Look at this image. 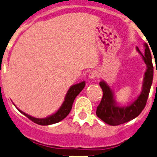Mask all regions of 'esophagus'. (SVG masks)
I'll return each mask as SVG.
<instances>
[{
  "instance_id": "esophagus-1",
  "label": "esophagus",
  "mask_w": 157,
  "mask_h": 157,
  "mask_svg": "<svg viewBox=\"0 0 157 157\" xmlns=\"http://www.w3.org/2000/svg\"><path fill=\"white\" fill-rule=\"evenodd\" d=\"M96 76H97V72H96V71H91V72H90V74H89V78H90V80H93V79L96 78Z\"/></svg>"
}]
</instances>
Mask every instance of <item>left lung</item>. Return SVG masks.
Returning a JSON list of instances; mask_svg holds the SVG:
<instances>
[{"label":"left lung","mask_w":157,"mask_h":157,"mask_svg":"<svg viewBox=\"0 0 157 157\" xmlns=\"http://www.w3.org/2000/svg\"><path fill=\"white\" fill-rule=\"evenodd\" d=\"M144 46L145 48L144 55L140 52L137 47L136 48L147 65L146 71L144 75L142 90L140 95L129 105L126 106L119 105L115 100V95L112 88L104 80L99 82V86L103 92V96L96 109V115L106 124L115 126L128 122L137 118L146 105L150 87L153 83V66L148 45L147 43H144Z\"/></svg>","instance_id":"8db88e82"}]
</instances>
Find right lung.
Returning <instances> with one entry per match:
<instances>
[{
	"instance_id": "1",
	"label": "right lung",
	"mask_w": 157,
	"mask_h": 157,
	"mask_svg": "<svg viewBox=\"0 0 157 157\" xmlns=\"http://www.w3.org/2000/svg\"><path fill=\"white\" fill-rule=\"evenodd\" d=\"M85 85H86V82L82 81L80 83L71 86L69 88V90H67V93H66V96L64 97V101L63 102L61 107L58 109L57 112H55L52 115L46 117V118H35V117H33L31 115H28V114L25 113L23 111L20 110L14 104L13 105H15L16 108L18 109L22 114H23L25 116L29 118L33 122L36 123V124H39V125H50V124H55V123L59 122V121H61V120H63L64 118H66L67 116V115L70 113L71 109H72V105L73 103H74V99L77 97V95L83 90V88L85 87Z\"/></svg>"
}]
</instances>
